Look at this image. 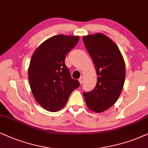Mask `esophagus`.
I'll list each match as a JSON object with an SVG mask.
<instances>
[{
    "instance_id": "obj_1",
    "label": "esophagus",
    "mask_w": 148,
    "mask_h": 148,
    "mask_svg": "<svg viewBox=\"0 0 148 148\" xmlns=\"http://www.w3.org/2000/svg\"><path fill=\"white\" fill-rule=\"evenodd\" d=\"M79 82L80 84H82L83 83V82H84V77H83V76H81V77H79Z\"/></svg>"
}]
</instances>
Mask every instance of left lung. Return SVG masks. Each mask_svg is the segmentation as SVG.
<instances>
[{"label":"left lung","instance_id":"obj_1","mask_svg":"<svg viewBox=\"0 0 148 148\" xmlns=\"http://www.w3.org/2000/svg\"><path fill=\"white\" fill-rule=\"evenodd\" d=\"M83 41L97 75L95 89L83 95L90 110L102 112L112 106L121 93L125 77V62L116 44L101 33L84 36Z\"/></svg>","mask_w":148,"mask_h":148}]
</instances>
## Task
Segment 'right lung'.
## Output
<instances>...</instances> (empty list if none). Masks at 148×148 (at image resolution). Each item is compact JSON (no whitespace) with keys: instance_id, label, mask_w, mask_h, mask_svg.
<instances>
[{"instance_id":"right-lung-1","label":"right lung","mask_w":148,"mask_h":148,"mask_svg":"<svg viewBox=\"0 0 148 148\" xmlns=\"http://www.w3.org/2000/svg\"><path fill=\"white\" fill-rule=\"evenodd\" d=\"M78 36H54L44 41L32 55L28 69L31 90L45 110L57 112L65 106L79 83L72 79L65 65L66 54L75 47Z\"/></svg>"}]
</instances>
